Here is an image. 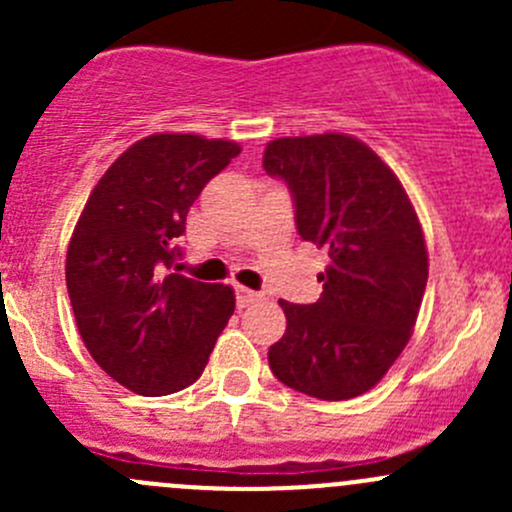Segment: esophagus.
<instances>
[{"label": "esophagus", "mask_w": 512, "mask_h": 512, "mask_svg": "<svg viewBox=\"0 0 512 512\" xmlns=\"http://www.w3.org/2000/svg\"><path fill=\"white\" fill-rule=\"evenodd\" d=\"M235 294H237V307H250V304L260 302L262 299L260 292H255V289H247L242 285L235 287Z\"/></svg>", "instance_id": "obj_1"}]
</instances>
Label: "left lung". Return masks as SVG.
I'll return each instance as SVG.
<instances>
[{
	"instance_id": "1",
	"label": "left lung",
	"mask_w": 512,
	"mask_h": 512,
	"mask_svg": "<svg viewBox=\"0 0 512 512\" xmlns=\"http://www.w3.org/2000/svg\"><path fill=\"white\" fill-rule=\"evenodd\" d=\"M262 165L289 185L302 240L327 252L314 304L282 299L287 329L267 352L282 384L322 401L374 389L421 309L428 252L394 170L347 133L270 141Z\"/></svg>"
}]
</instances>
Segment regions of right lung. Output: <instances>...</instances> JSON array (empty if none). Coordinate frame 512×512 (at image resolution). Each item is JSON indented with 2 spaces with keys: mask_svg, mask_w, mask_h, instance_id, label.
Instances as JSON below:
<instances>
[{
  "mask_svg": "<svg viewBox=\"0 0 512 512\" xmlns=\"http://www.w3.org/2000/svg\"><path fill=\"white\" fill-rule=\"evenodd\" d=\"M242 148L195 133H153L91 190L66 252L76 327L111 379L143 396L203 374L235 312V292L170 272L190 205Z\"/></svg>",
  "mask_w": 512,
  "mask_h": 512,
  "instance_id": "add662e5",
  "label": "right lung"
}]
</instances>
